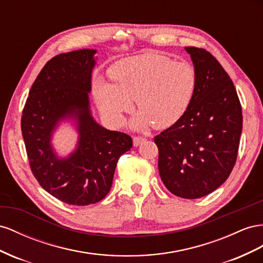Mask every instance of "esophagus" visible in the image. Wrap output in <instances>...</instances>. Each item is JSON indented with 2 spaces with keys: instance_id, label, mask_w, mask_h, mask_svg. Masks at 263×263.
Returning <instances> with one entry per match:
<instances>
[{
  "instance_id": "esophagus-1",
  "label": "esophagus",
  "mask_w": 263,
  "mask_h": 263,
  "mask_svg": "<svg viewBox=\"0 0 263 263\" xmlns=\"http://www.w3.org/2000/svg\"><path fill=\"white\" fill-rule=\"evenodd\" d=\"M144 141H145L144 138H142V137H134V138H133V145H134V146H139L140 144L143 143Z\"/></svg>"
}]
</instances>
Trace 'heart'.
<instances>
[{
  "instance_id": "obj_1",
  "label": "heart",
  "mask_w": 263,
  "mask_h": 263,
  "mask_svg": "<svg viewBox=\"0 0 263 263\" xmlns=\"http://www.w3.org/2000/svg\"><path fill=\"white\" fill-rule=\"evenodd\" d=\"M110 73L114 82L96 81L97 104L109 121L121 125L136 99L139 112L132 126L139 130L152 124L156 129L174 125L186 114L197 86L196 70L190 63L173 62L154 51L122 59Z\"/></svg>"
}]
</instances>
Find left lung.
<instances>
[{
	"label": "left lung",
	"mask_w": 263,
	"mask_h": 263,
	"mask_svg": "<svg viewBox=\"0 0 263 263\" xmlns=\"http://www.w3.org/2000/svg\"><path fill=\"white\" fill-rule=\"evenodd\" d=\"M197 74L186 114L154 138L165 187L178 197H204L226 182L237 160L242 111L234 82L207 50L185 47Z\"/></svg>",
	"instance_id": "8db88e82"
}]
</instances>
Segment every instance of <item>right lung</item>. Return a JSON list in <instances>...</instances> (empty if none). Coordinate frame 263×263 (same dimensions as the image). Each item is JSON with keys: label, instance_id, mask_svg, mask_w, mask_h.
Returning a JSON list of instances; mask_svg holds the SVG:
<instances>
[{"label": "right lung", "instance_id": "obj_1", "mask_svg": "<svg viewBox=\"0 0 263 263\" xmlns=\"http://www.w3.org/2000/svg\"><path fill=\"white\" fill-rule=\"evenodd\" d=\"M96 49H79L51 58L31 88L22 116V134L35 178L57 199L73 206L96 204L112 186L119 157L132 147L125 133L110 131L91 115ZM79 132L77 148L59 157L51 144L62 122Z\"/></svg>", "mask_w": 263, "mask_h": 263}]
</instances>
